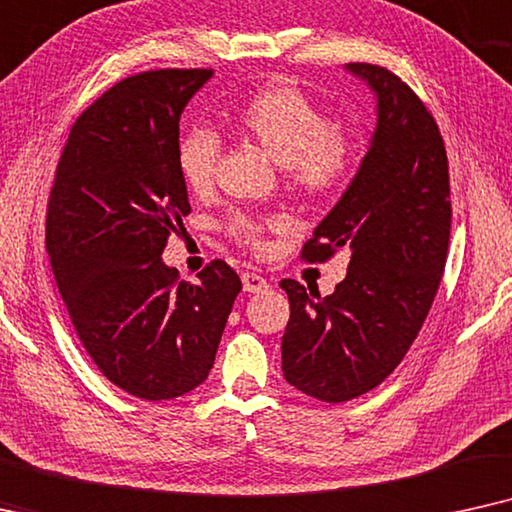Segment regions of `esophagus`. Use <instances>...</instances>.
Returning a JSON list of instances; mask_svg holds the SVG:
<instances>
[{"mask_svg":"<svg viewBox=\"0 0 512 512\" xmlns=\"http://www.w3.org/2000/svg\"><path fill=\"white\" fill-rule=\"evenodd\" d=\"M243 281V290L245 292H264L269 288V281L260 274H252V271H248V274L241 276Z\"/></svg>","mask_w":512,"mask_h":512,"instance_id":"34e87169","label":"esophagus"}]
</instances>
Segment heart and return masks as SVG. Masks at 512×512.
<instances>
[{
    "label": "heart",
    "instance_id": "heart-1",
    "mask_svg": "<svg viewBox=\"0 0 512 512\" xmlns=\"http://www.w3.org/2000/svg\"><path fill=\"white\" fill-rule=\"evenodd\" d=\"M234 126L283 163L285 182L309 199L337 194L356 168V145L346 128L332 124L325 109L302 88L276 81L248 95L234 109ZM222 142L210 128H192L177 145V168L187 189L196 196L210 194L215 185ZM281 220L234 210L224 229L236 243L264 250V231Z\"/></svg>",
    "mask_w": 512,
    "mask_h": 512
}]
</instances>
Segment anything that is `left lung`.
<instances>
[{"label":"left lung","instance_id":"obj_1","mask_svg":"<svg viewBox=\"0 0 512 512\" xmlns=\"http://www.w3.org/2000/svg\"><path fill=\"white\" fill-rule=\"evenodd\" d=\"M349 70L377 95V131L349 189L302 248L306 262L349 248V271L327 297L281 281L290 299L285 379L332 405L377 388L410 351L442 281L452 224L447 152L433 114L386 67Z\"/></svg>","mask_w":512,"mask_h":512}]
</instances>
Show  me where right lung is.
I'll return each instance as SVG.
<instances>
[{
  "label": "right lung",
  "mask_w": 512,
  "mask_h": 512,
  "mask_svg": "<svg viewBox=\"0 0 512 512\" xmlns=\"http://www.w3.org/2000/svg\"><path fill=\"white\" fill-rule=\"evenodd\" d=\"M210 77L166 67L102 93L74 121L46 206V250L77 337L114 386L152 403L206 381L243 288L222 260L196 283L161 262L192 213L180 114Z\"/></svg>",
  "instance_id": "obj_1"
}]
</instances>
